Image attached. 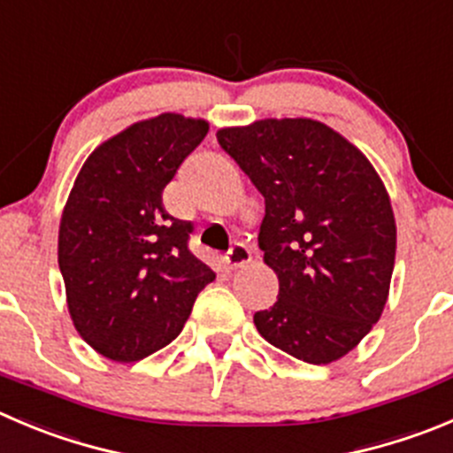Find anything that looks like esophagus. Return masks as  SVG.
<instances>
[{"label":"esophagus","instance_id":"1","mask_svg":"<svg viewBox=\"0 0 453 453\" xmlns=\"http://www.w3.org/2000/svg\"><path fill=\"white\" fill-rule=\"evenodd\" d=\"M224 260H226V265H229L231 269H238V266L249 265V262H251V249L242 242H235L234 247L226 251Z\"/></svg>","mask_w":453,"mask_h":453}]
</instances>
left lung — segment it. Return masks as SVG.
<instances>
[{"mask_svg": "<svg viewBox=\"0 0 453 453\" xmlns=\"http://www.w3.org/2000/svg\"><path fill=\"white\" fill-rule=\"evenodd\" d=\"M224 153L265 197L257 247L280 280L273 307L253 316L266 342L329 365L372 331L395 260L389 196L369 159L313 119L222 128Z\"/></svg>", "mask_w": 453, "mask_h": 453, "instance_id": "1", "label": "left lung"}]
</instances>
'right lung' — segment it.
I'll return each mask as SVG.
<instances>
[{
  "label": "right lung",
  "mask_w": 453,
  "mask_h": 453,
  "mask_svg": "<svg viewBox=\"0 0 453 453\" xmlns=\"http://www.w3.org/2000/svg\"><path fill=\"white\" fill-rule=\"evenodd\" d=\"M209 124L165 113L95 149L59 224V271L81 338L135 363L173 342L215 273L188 249L193 224L166 213L162 191Z\"/></svg>",
  "instance_id": "add662e5"
}]
</instances>
